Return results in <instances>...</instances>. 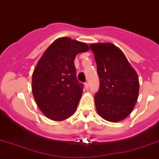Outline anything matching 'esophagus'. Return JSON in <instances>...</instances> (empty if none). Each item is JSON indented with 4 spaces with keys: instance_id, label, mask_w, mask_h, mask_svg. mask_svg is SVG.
<instances>
[{
    "instance_id": "34e87169",
    "label": "esophagus",
    "mask_w": 159,
    "mask_h": 159,
    "mask_svg": "<svg viewBox=\"0 0 159 159\" xmlns=\"http://www.w3.org/2000/svg\"><path fill=\"white\" fill-rule=\"evenodd\" d=\"M84 85H85V89H88V88H89V84H88V82H85V84H84Z\"/></svg>"
}]
</instances>
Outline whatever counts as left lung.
Segmentation results:
<instances>
[{
	"mask_svg": "<svg viewBox=\"0 0 159 159\" xmlns=\"http://www.w3.org/2000/svg\"><path fill=\"white\" fill-rule=\"evenodd\" d=\"M89 48L94 55L100 81L94 96L97 112L111 122L125 119L139 97L137 73L122 51L113 44H91Z\"/></svg>",
	"mask_w": 159,
	"mask_h": 159,
	"instance_id": "left-lung-1",
	"label": "left lung"
}]
</instances>
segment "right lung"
Segmentation results:
<instances>
[{
    "label": "right lung",
    "instance_id": "right-lung-1",
    "mask_svg": "<svg viewBox=\"0 0 159 159\" xmlns=\"http://www.w3.org/2000/svg\"><path fill=\"white\" fill-rule=\"evenodd\" d=\"M88 50L85 43L61 38L38 61L32 76V91L41 111L49 119L62 121L75 113L83 84L76 77L74 59Z\"/></svg>",
    "mask_w": 159,
    "mask_h": 159
}]
</instances>
